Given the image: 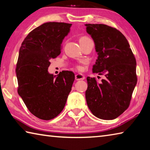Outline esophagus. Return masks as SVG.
I'll use <instances>...</instances> for the list:
<instances>
[{
    "instance_id": "34e87169",
    "label": "esophagus",
    "mask_w": 150,
    "mask_h": 150,
    "mask_svg": "<svg viewBox=\"0 0 150 150\" xmlns=\"http://www.w3.org/2000/svg\"><path fill=\"white\" fill-rule=\"evenodd\" d=\"M75 80L76 81H79V80H83L85 79V76L83 75V74H80V73H79V74L75 75Z\"/></svg>"
}]
</instances>
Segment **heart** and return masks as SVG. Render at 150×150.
Returning <instances> with one entry per match:
<instances>
[{"instance_id": "heart-1", "label": "heart", "mask_w": 150, "mask_h": 150, "mask_svg": "<svg viewBox=\"0 0 150 150\" xmlns=\"http://www.w3.org/2000/svg\"><path fill=\"white\" fill-rule=\"evenodd\" d=\"M87 39H89L88 38H87V37H82L80 39V40H87ZM79 69H81V67H79Z\"/></svg>"}]
</instances>
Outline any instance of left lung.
Masks as SVG:
<instances>
[{
    "label": "left lung",
    "mask_w": 150,
    "mask_h": 150,
    "mask_svg": "<svg viewBox=\"0 0 150 150\" xmlns=\"http://www.w3.org/2000/svg\"><path fill=\"white\" fill-rule=\"evenodd\" d=\"M85 26L98 55L93 73L105 76L101 82L87 77L86 100L96 117L113 120L130 105L137 83L136 61L128 40L118 30L105 24Z\"/></svg>",
    "instance_id": "obj_1"
}]
</instances>
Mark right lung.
<instances>
[{
  "label": "right lung",
  "instance_id": "add662e5",
  "mask_svg": "<svg viewBox=\"0 0 150 150\" xmlns=\"http://www.w3.org/2000/svg\"><path fill=\"white\" fill-rule=\"evenodd\" d=\"M71 24L46 22L30 32L19 50L16 73L18 93L32 115L49 120L64 108L75 80L72 71L50 74V60L61 54Z\"/></svg>",
  "mask_w": 150,
  "mask_h": 150
}]
</instances>
